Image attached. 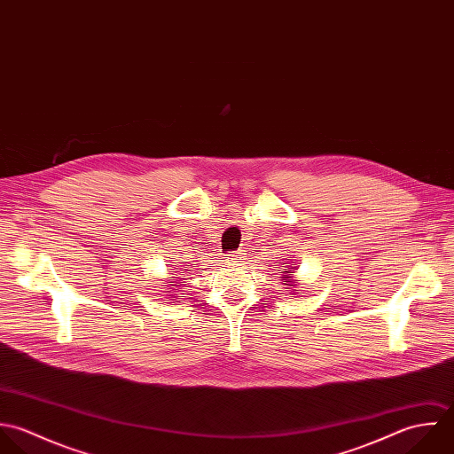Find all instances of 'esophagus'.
Segmentation results:
<instances>
[{"label":"esophagus","mask_w":454,"mask_h":454,"mask_svg":"<svg viewBox=\"0 0 454 454\" xmlns=\"http://www.w3.org/2000/svg\"><path fill=\"white\" fill-rule=\"evenodd\" d=\"M227 262H241L243 261V252H231V254H227Z\"/></svg>","instance_id":"esophagus-1"}]
</instances>
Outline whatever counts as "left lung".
Listing matches in <instances>:
<instances>
[{
  "instance_id": "8db88e82",
  "label": "left lung",
  "mask_w": 454,
  "mask_h": 454,
  "mask_svg": "<svg viewBox=\"0 0 454 454\" xmlns=\"http://www.w3.org/2000/svg\"><path fill=\"white\" fill-rule=\"evenodd\" d=\"M291 270V268H289ZM284 280H286V286H289V287H294V284H298V282H294L291 277H289V271H284V277H282Z\"/></svg>"
}]
</instances>
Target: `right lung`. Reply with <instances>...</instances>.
I'll return each instance as SVG.
<instances>
[{
    "instance_id": "right-lung-1",
    "label": "right lung",
    "mask_w": 454,
    "mask_h": 454,
    "mask_svg": "<svg viewBox=\"0 0 454 454\" xmlns=\"http://www.w3.org/2000/svg\"><path fill=\"white\" fill-rule=\"evenodd\" d=\"M168 286H172V287H176V286H174V282H168Z\"/></svg>"
}]
</instances>
